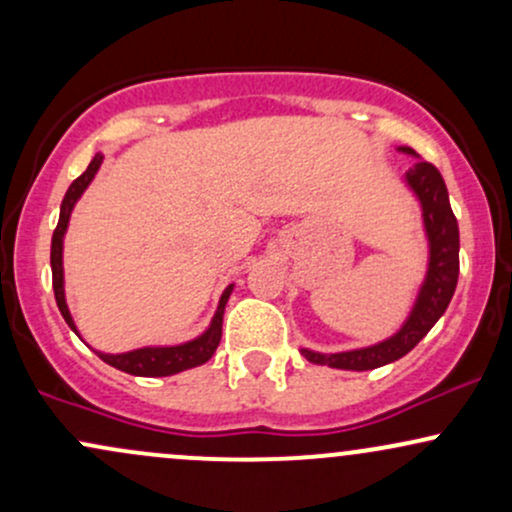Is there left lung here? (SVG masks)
Returning <instances> with one entry per match:
<instances>
[{
	"label": "left lung",
	"mask_w": 512,
	"mask_h": 512,
	"mask_svg": "<svg viewBox=\"0 0 512 512\" xmlns=\"http://www.w3.org/2000/svg\"><path fill=\"white\" fill-rule=\"evenodd\" d=\"M397 151L419 158V154L409 146H399ZM404 182L419 199L428 240V267L414 308H411L404 325L392 337L373 346L339 351V354H320V351L301 349V354L310 363L342 370H373L387 366V363L407 356L431 332L440 315L448 310L457 286V274H460V228H457V219L450 209L448 187H445V180L438 173V168L433 163L421 161V158L407 170Z\"/></svg>",
	"instance_id": "1"
}]
</instances>
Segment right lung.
Wrapping results in <instances>:
<instances>
[{
    "mask_svg": "<svg viewBox=\"0 0 512 512\" xmlns=\"http://www.w3.org/2000/svg\"><path fill=\"white\" fill-rule=\"evenodd\" d=\"M103 163V154L93 156V161L88 163L84 173L76 178L72 185H69L67 195L62 199L60 207V221H57L55 233H52V248H50V267H52V289H55V301L57 308L72 330H76L72 313L67 308V298H64V267H62V250H64V233H67L69 216H72L74 204L79 202V197L84 195V190L91 185V180L96 178L98 168ZM233 284L226 286V291L221 293L219 308H216L214 317H211L209 327L199 337L190 339V342H182L175 346H142V349L125 351V354H103V351H96L98 356L103 358L108 366H113L122 373L129 375H142V378H163V375H175L182 373L187 368H197L202 363H207L211 356H214L216 346L221 342V325H223V310H226L228 298H231ZM81 337V334H79Z\"/></svg>",
    "mask_w": 512,
    "mask_h": 512,
    "instance_id": "obj_1",
    "label": "right lung"
}]
</instances>
